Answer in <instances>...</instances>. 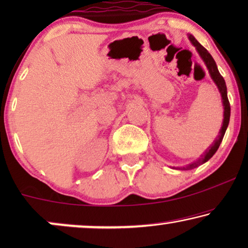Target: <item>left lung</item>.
Segmentation results:
<instances>
[{
    "instance_id": "8db88e82",
    "label": "left lung",
    "mask_w": 248,
    "mask_h": 248,
    "mask_svg": "<svg viewBox=\"0 0 248 248\" xmlns=\"http://www.w3.org/2000/svg\"><path fill=\"white\" fill-rule=\"evenodd\" d=\"M188 39L191 40V43L195 46V48H196V50H198V53L200 54V56H201L203 62H204L206 67H208L210 77H211L212 80L215 81V83L217 84V87H218L220 93H221L222 104H223V122H222V126L219 131V135L217 137V139L215 140V142L212 143V145H210V147L205 150L204 154L201 155V158H199L196 161L192 162V164H189L187 166H185V167H178L177 168V169H181V170H189V169L199 167L200 165L204 164V162L208 161L209 159L216 154L217 150H218L220 143H221L223 135H225V133H226L227 127H228L229 118H230V104H229V100H228V96H227L226 82H225V79H223L221 74L219 73V70H218V67H217V64L215 62V60H213L211 54H210L208 50H206L204 47H203L201 44H200L198 40L194 38V36L188 35Z\"/></svg>"
}]
</instances>
